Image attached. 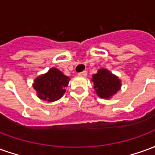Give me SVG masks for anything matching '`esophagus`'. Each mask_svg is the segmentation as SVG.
I'll return each instance as SVG.
<instances>
[{
	"label": "esophagus",
	"instance_id": "34e87169",
	"mask_svg": "<svg viewBox=\"0 0 155 155\" xmlns=\"http://www.w3.org/2000/svg\"><path fill=\"white\" fill-rule=\"evenodd\" d=\"M79 76H82V77H85L87 75V72L86 71H82L81 73H79Z\"/></svg>",
	"mask_w": 155,
	"mask_h": 155
}]
</instances>
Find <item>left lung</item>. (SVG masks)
<instances>
[{"label": "left lung", "instance_id": "8db88e82", "mask_svg": "<svg viewBox=\"0 0 155 155\" xmlns=\"http://www.w3.org/2000/svg\"><path fill=\"white\" fill-rule=\"evenodd\" d=\"M91 81L94 83V89L98 96L106 100L113 97L122 86L121 80L104 68L99 69L97 73L92 75Z\"/></svg>", "mask_w": 155, "mask_h": 155}]
</instances>
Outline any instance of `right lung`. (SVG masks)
Returning <instances> with one entry per match:
<instances>
[{
  "label": "right lung",
  "mask_w": 155,
  "mask_h": 155,
  "mask_svg": "<svg viewBox=\"0 0 155 155\" xmlns=\"http://www.w3.org/2000/svg\"><path fill=\"white\" fill-rule=\"evenodd\" d=\"M70 80L69 76L64 75L56 68L52 67L46 73L35 78L32 86L39 99L54 102L63 96Z\"/></svg>",
  "instance_id": "add662e5"
}]
</instances>
